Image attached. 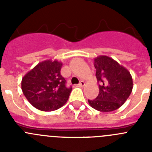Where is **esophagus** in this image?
Instances as JSON below:
<instances>
[{
	"mask_svg": "<svg viewBox=\"0 0 152 152\" xmlns=\"http://www.w3.org/2000/svg\"><path fill=\"white\" fill-rule=\"evenodd\" d=\"M79 86H85V82L83 80H80V83H79Z\"/></svg>",
	"mask_w": 152,
	"mask_h": 152,
	"instance_id": "34e87169",
	"label": "esophagus"
}]
</instances>
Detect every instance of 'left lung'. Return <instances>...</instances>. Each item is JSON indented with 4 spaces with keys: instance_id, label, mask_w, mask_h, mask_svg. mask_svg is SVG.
<instances>
[{
    "instance_id": "1",
    "label": "left lung",
    "mask_w": 152,
    "mask_h": 152,
    "mask_svg": "<svg viewBox=\"0 0 152 152\" xmlns=\"http://www.w3.org/2000/svg\"><path fill=\"white\" fill-rule=\"evenodd\" d=\"M95 76L100 83L99 94L89 105L100 112H111L125 104L133 89L129 71L111 57L100 55L94 59Z\"/></svg>"
}]
</instances>
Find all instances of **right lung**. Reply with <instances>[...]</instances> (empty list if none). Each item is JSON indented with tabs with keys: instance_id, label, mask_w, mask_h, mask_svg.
I'll return each instance as SVG.
<instances>
[{
	"instance_id": "1",
	"label": "right lung",
	"mask_w": 152,
	"mask_h": 152,
	"mask_svg": "<svg viewBox=\"0 0 152 152\" xmlns=\"http://www.w3.org/2000/svg\"><path fill=\"white\" fill-rule=\"evenodd\" d=\"M62 66L63 63L57 60H45L23 77V94L34 107L49 112L66 103L72 88L66 86V80L60 74Z\"/></svg>"
}]
</instances>
